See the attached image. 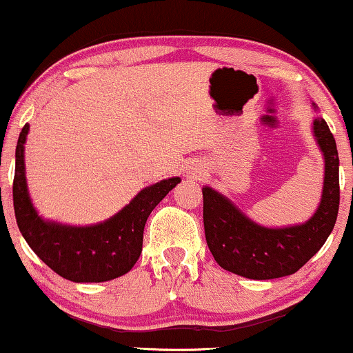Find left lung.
Masks as SVG:
<instances>
[{"instance_id": "1", "label": "left lung", "mask_w": 353, "mask_h": 353, "mask_svg": "<svg viewBox=\"0 0 353 353\" xmlns=\"http://www.w3.org/2000/svg\"><path fill=\"white\" fill-rule=\"evenodd\" d=\"M313 137L325 157V181L320 205L305 223L267 228L245 216L219 191L202 188L207 245L221 268L249 279L288 276L326 243L339 212V156L336 139L321 117L313 120Z\"/></svg>"}]
</instances>
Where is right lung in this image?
<instances>
[{"mask_svg":"<svg viewBox=\"0 0 353 353\" xmlns=\"http://www.w3.org/2000/svg\"><path fill=\"white\" fill-rule=\"evenodd\" d=\"M23 125L16 146L12 183L14 214L23 239L59 276L74 283H103L128 273L143 250L146 220L159 202L181 180L167 178L144 188L109 220L90 226H70L41 219L32 204L26 180Z\"/></svg>","mask_w":353,"mask_h":353,"instance_id":"obj_1","label":"right lung"}]
</instances>
